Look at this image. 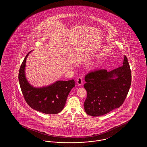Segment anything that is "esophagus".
<instances>
[{"label":"esophagus","mask_w":147,"mask_h":147,"mask_svg":"<svg viewBox=\"0 0 147 147\" xmlns=\"http://www.w3.org/2000/svg\"><path fill=\"white\" fill-rule=\"evenodd\" d=\"M77 83L79 86H80L83 84V79L82 77H79L77 79Z\"/></svg>","instance_id":"obj_1"}]
</instances>
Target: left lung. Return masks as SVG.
I'll list each match as a JSON object with an SVG mask.
<instances>
[{
  "mask_svg": "<svg viewBox=\"0 0 147 147\" xmlns=\"http://www.w3.org/2000/svg\"><path fill=\"white\" fill-rule=\"evenodd\" d=\"M87 97L84 103L86 113L99 116L119 108L123 103L131 85V71L126 56L122 66L107 71L98 69L85 77Z\"/></svg>",
  "mask_w": 147,
  "mask_h": 147,
  "instance_id": "8db88e82",
  "label": "left lung"
}]
</instances>
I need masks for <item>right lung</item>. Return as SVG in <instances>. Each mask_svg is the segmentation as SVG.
Listing matches in <instances>:
<instances>
[{
	"instance_id": "obj_1",
	"label": "right lung",
	"mask_w": 147,
	"mask_h": 147,
	"mask_svg": "<svg viewBox=\"0 0 147 147\" xmlns=\"http://www.w3.org/2000/svg\"><path fill=\"white\" fill-rule=\"evenodd\" d=\"M24 58L19 72V82L26 102L32 109L46 114H56L64 108L70 90L75 86V81L57 80L46 86L34 87L28 83L25 75L26 59Z\"/></svg>"
}]
</instances>
